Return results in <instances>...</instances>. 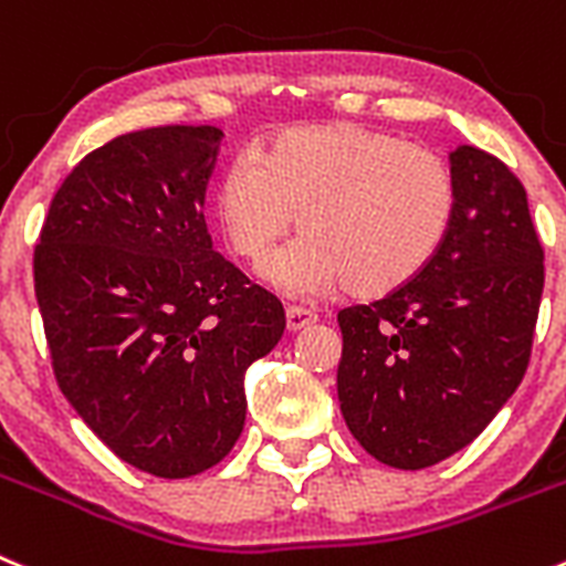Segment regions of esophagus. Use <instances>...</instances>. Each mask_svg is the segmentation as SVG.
Returning a JSON list of instances; mask_svg holds the SVG:
<instances>
[{
  "instance_id": "obj_1",
  "label": "esophagus",
  "mask_w": 566,
  "mask_h": 566,
  "mask_svg": "<svg viewBox=\"0 0 566 566\" xmlns=\"http://www.w3.org/2000/svg\"><path fill=\"white\" fill-rule=\"evenodd\" d=\"M284 318H287V332H301L304 326L315 324V315L310 313V310H301V307H287Z\"/></svg>"
}]
</instances>
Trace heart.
Instances as JSON below:
<instances>
[{
	"mask_svg": "<svg viewBox=\"0 0 566 566\" xmlns=\"http://www.w3.org/2000/svg\"><path fill=\"white\" fill-rule=\"evenodd\" d=\"M447 158L363 125H315L271 136L214 189V218L234 256L262 265L279 242H298L265 268L290 298L340 293L377 298L427 271L455 218Z\"/></svg>",
	"mask_w": 566,
	"mask_h": 566,
	"instance_id": "heart-1",
	"label": "heart"
}]
</instances>
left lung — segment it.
<instances>
[{
	"instance_id": "obj_1",
	"label": "left lung",
	"mask_w": 566,
	"mask_h": 566,
	"mask_svg": "<svg viewBox=\"0 0 566 566\" xmlns=\"http://www.w3.org/2000/svg\"><path fill=\"white\" fill-rule=\"evenodd\" d=\"M458 203L427 271L402 290L337 313V399L363 450L427 469L472 443L531 360L545 251L520 178L491 153H450Z\"/></svg>"
}]
</instances>
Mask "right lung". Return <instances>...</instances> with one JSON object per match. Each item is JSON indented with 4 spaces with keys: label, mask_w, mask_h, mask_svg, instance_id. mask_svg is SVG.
<instances>
[{
    "label": "right lung",
    "mask_w": 566,
    "mask_h": 566,
    "mask_svg": "<svg viewBox=\"0 0 566 566\" xmlns=\"http://www.w3.org/2000/svg\"><path fill=\"white\" fill-rule=\"evenodd\" d=\"M223 130L167 125L88 153L50 203L35 298L57 385L114 455L178 480L223 461L245 371L284 332L276 295L211 251Z\"/></svg>",
    "instance_id": "1"
}]
</instances>
